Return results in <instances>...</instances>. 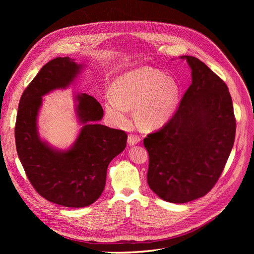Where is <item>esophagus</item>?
Here are the masks:
<instances>
[{"label":"esophagus","instance_id":"1","mask_svg":"<svg viewBox=\"0 0 254 254\" xmlns=\"http://www.w3.org/2000/svg\"><path fill=\"white\" fill-rule=\"evenodd\" d=\"M140 137L139 136H136V135H129L128 138H127V143L128 145L132 146V145H136L140 142Z\"/></svg>","mask_w":254,"mask_h":254}]
</instances>
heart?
<instances>
[{
	"label": "heart",
	"instance_id": "heart-1",
	"mask_svg": "<svg viewBox=\"0 0 254 254\" xmlns=\"http://www.w3.org/2000/svg\"><path fill=\"white\" fill-rule=\"evenodd\" d=\"M112 91L105 99V112L111 124L127 125L129 109L135 108V119L145 129L168 124L177 111L180 97V86L175 80L150 66H141L118 77Z\"/></svg>",
	"mask_w": 254,
	"mask_h": 254
}]
</instances>
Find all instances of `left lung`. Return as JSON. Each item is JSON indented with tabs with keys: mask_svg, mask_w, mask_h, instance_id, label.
Listing matches in <instances>:
<instances>
[{
	"mask_svg": "<svg viewBox=\"0 0 254 254\" xmlns=\"http://www.w3.org/2000/svg\"><path fill=\"white\" fill-rule=\"evenodd\" d=\"M191 84L175 115L147 135V182L164 201L183 204L207 194L215 185L232 151L236 119L228 86L194 57L183 56Z\"/></svg>",
	"mask_w": 254,
	"mask_h": 254,
	"instance_id": "obj_1",
	"label": "left lung"
}]
</instances>
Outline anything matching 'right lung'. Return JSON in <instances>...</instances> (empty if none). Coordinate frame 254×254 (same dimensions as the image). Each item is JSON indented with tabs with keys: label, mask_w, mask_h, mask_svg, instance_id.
I'll use <instances>...</instances> for the list:
<instances>
[{
	"label": "right lung",
	"mask_w": 254,
	"mask_h": 254,
	"mask_svg": "<svg viewBox=\"0 0 254 254\" xmlns=\"http://www.w3.org/2000/svg\"><path fill=\"white\" fill-rule=\"evenodd\" d=\"M82 68L68 57L43 65L22 93L15 125L17 154L33 188L47 201L72 208L89 206L100 197L107 168L124 151L127 140L126 131L97 123L103 108L86 93L75 98L77 118L83 127L71 148L55 149L40 138L37 117L42 97L68 87Z\"/></svg>",
	"instance_id": "add662e5"
}]
</instances>
